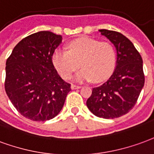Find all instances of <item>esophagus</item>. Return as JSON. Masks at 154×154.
<instances>
[{
  "mask_svg": "<svg viewBox=\"0 0 154 154\" xmlns=\"http://www.w3.org/2000/svg\"><path fill=\"white\" fill-rule=\"evenodd\" d=\"M81 88V86H79V85H71V88H72V89H76V88Z\"/></svg>",
  "mask_w": 154,
  "mask_h": 154,
  "instance_id": "obj_1",
  "label": "esophagus"
}]
</instances>
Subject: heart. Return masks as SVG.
I'll return each instance as SVG.
<instances>
[{
	"instance_id": "1",
	"label": "heart",
	"mask_w": 154,
	"mask_h": 154,
	"mask_svg": "<svg viewBox=\"0 0 154 154\" xmlns=\"http://www.w3.org/2000/svg\"><path fill=\"white\" fill-rule=\"evenodd\" d=\"M52 62L60 76L69 79L79 68L78 81H105L112 75L116 66V51L112 43L98 42L87 37L75 39L68 44V51L57 50Z\"/></svg>"
}]
</instances>
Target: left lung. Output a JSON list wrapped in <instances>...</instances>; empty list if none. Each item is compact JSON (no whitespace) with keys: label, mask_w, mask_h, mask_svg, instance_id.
<instances>
[{"label":"left lung","mask_w":154,"mask_h":154,"mask_svg":"<svg viewBox=\"0 0 154 154\" xmlns=\"http://www.w3.org/2000/svg\"><path fill=\"white\" fill-rule=\"evenodd\" d=\"M99 32L115 46L116 66L107 81L93 88L86 104L96 116L117 118L136 104L144 85L143 60L133 43L121 32L107 29Z\"/></svg>","instance_id":"1"}]
</instances>
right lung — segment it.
Instances as JSON below:
<instances>
[{
    "label": "right lung",
    "instance_id": "add662e5",
    "mask_svg": "<svg viewBox=\"0 0 154 154\" xmlns=\"http://www.w3.org/2000/svg\"><path fill=\"white\" fill-rule=\"evenodd\" d=\"M62 37L40 31L22 39L8 57L5 88L17 111L34 122H45L59 114L70 88L52 63Z\"/></svg>",
    "mask_w": 154,
    "mask_h": 154
}]
</instances>
